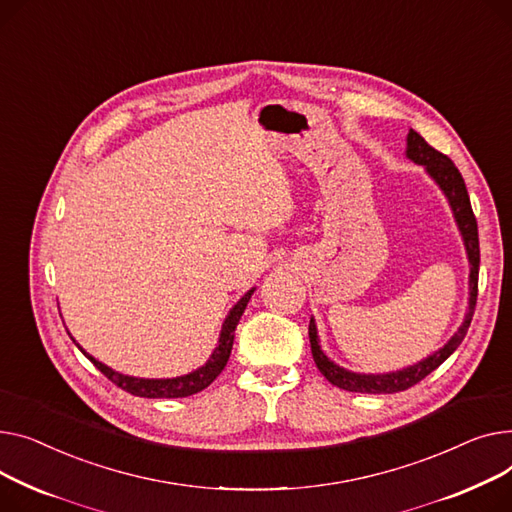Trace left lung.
Listing matches in <instances>:
<instances>
[{"label":"left lung","instance_id":"1","mask_svg":"<svg viewBox=\"0 0 512 512\" xmlns=\"http://www.w3.org/2000/svg\"><path fill=\"white\" fill-rule=\"evenodd\" d=\"M407 157L417 163L424 165L430 177L440 186L444 196L448 198L450 208H453L455 221L459 225V231L463 235L467 258H469V310L465 314L463 324L459 326L457 333L450 337V341L438 349L436 353L428 355L422 362H417L415 366L397 370V372H388V374H357L349 372L324 355L318 343V328L314 318H310V345H312V357L322 372V376L343 390H349V393H370V395H390V393H401V390L411 388L413 384L422 382L430 372H434L442 362L455 353V349L461 345V341L467 335V328L471 324L475 304H477V275H479V237H477V221L471 210L469 194L465 188V179L455 167V163L450 161L446 155L438 153L436 148H432L422 136H419L415 130H409L407 134Z\"/></svg>","mask_w":512,"mask_h":512}]
</instances>
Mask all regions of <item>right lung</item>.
<instances>
[{"mask_svg":"<svg viewBox=\"0 0 512 512\" xmlns=\"http://www.w3.org/2000/svg\"><path fill=\"white\" fill-rule=\"evenodd\" d=\"M254 289H250L239 302L231 308L229 316L225 318L223 322V328H221V337H219V345L215 347L213 355H210L208 362L186 374V376H177V378H134V376H126V374H119L115 370H111L109 366L97 362V359L93 355H88L80 345L78 349L90 359L97 366V370H101L115 386H119L122 390H126V393L130 395H136V397H146V399H177V397H190V395H196L200 393V390H204L210 382H213L221 372L223 368L227 366V359L231 355V347H233V337H235V328H237V322L239 318H242L250 297H252Z\"/></svg>","mask_w":512,"mask_h":512,"instance_id":"right-lung-1","label":"right lung"}]
</instances>
